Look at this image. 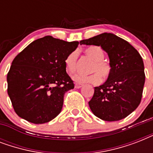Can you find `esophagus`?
<instances>
[{
  "instance_id": "34e87169",
  "label": "esophagus",
  "mask_w": 153,
  "mask_h": 153,
  "mask_svg": "<svg viewBox=\"0 0 153 153\" xmlns=\"http://www.w3.org/2000/svg\"><path fill=\"white\" fill-rule=\"evenodd\" d=\"M82 86V84H81V83H77V82H75V83H74V87H75V88H81Z\"/></svg>"
}]
</instances>
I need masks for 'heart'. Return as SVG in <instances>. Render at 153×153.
<instances>
[{
  "label": "heart",
  "instance_id": "1",
  "mask_svg": "<svg viewBox=\"0 0 153 153\" xmlns=\"http://www.w3.org/2000/svg\"><path fill=\"white\" fill-rule=\"evenodd\" d=\"M84 52L88 57L93 60L90 69L91 74H77L73 77V79L79 83L98 84L101 80H106L109 78L112 72V67L108 61L105 59V51L99 46H90L84 50ZM78 52L74 51L67 55L64 60L65 68L67 73L72 74L76 71ZM102 78H101L100 77Z\"/></svg>",
  "mask_w": 153,
  "mask_h": 153
}]
</instances>
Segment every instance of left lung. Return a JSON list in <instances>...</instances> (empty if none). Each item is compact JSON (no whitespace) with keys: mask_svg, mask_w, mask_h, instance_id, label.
Masks as SVG:
<instances>
[{"mask_svg":"<svg viewBox=\"0 0 153 153\" xmlns=\"http://www.w3.org/2000/svg\"><path fill=\"white\" fill-rule=\"evenodd\" d=\"M80 44L100 46L108 53L112 72L103 85L94 87L89 102L96 117L108 121L125 118L140 105L145 85L144 62L128 42L112 33H102Z\"/></svg>","mask_w":153,"mask_h":153,"instance_id":"left-lung-1","label":"left lung"}]
</instances>
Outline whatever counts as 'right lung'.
<instances>
[{
    "instance_id": "right-lung-1",
    "label": "right lung",
    "mask_w": 153,
    "mask_h": 153,
    "mask_svg": "<svg viewBox=\"0 0 153 153\" xmlns=\"http://www.w3.org/2000/svg\"><path fill=\"white\" fill-rule=\"evenodd\" d=\"M78 44V41L47 36L16 56L7 82L8 94L18 116L32 123L44 124L59 114L64 94L74 87L64 60Z\"/></svg>"
}]
</instances>
